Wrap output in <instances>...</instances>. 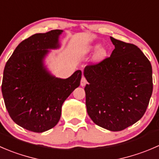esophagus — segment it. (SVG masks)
Returning <instances> with one entry per match:
<instances>
[{
  "label": "esophagus",
  "instance_id": "34e87169",
  "mask_svg": "<svg viewBox=\"0 0 159 159\" xmlns=\"http://www.w3.org/2000/svg\"><path fill=\"white\" fill-rule=\"evenodd\" d=\"M87 80H86V78H84V76H82V78H81V86H84L86 84H87Z\"/></svg>",
  "mask_w": 159,
  "mask_h": 159
}]
</instances>
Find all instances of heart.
I'll use <instances>...</instances> for the list:
<instances>
[{
    "label": "heart",
    "instance_id": "heart-1",
    "mask_svg": "<svg viewBox=\"0 0 159 159\" xmlns=\"http://www.w3.org/2000/svg\"><path fill=\"white\" fill-rule=\"evenodd\" d=\"M92 47L89 49V50H92ZM107 55V50L104 48V47H102L99 50L97 51L96 54H95V59L96 60H102L103 58H105Z\"/></svg>",
    "mask_w": 159,
    "mask_h": 159
}]
</instances>
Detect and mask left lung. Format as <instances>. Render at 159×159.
<instances>
[{
	"mask_svg": "<svg viewBox=\"0 0 159 159\" xmlns=\"http://www.w3.org/2000/svg\"><path fill=\"white\" fill-rule=\"evenodd\" d=\"M110 39L115 46L110 57L84 68L85 103L96 125L120 131L138 122L147 109L153 90L152 67L137 46Z\"/></svg>",
	"mask_w": 159,
	"mask_h": 159,
	"instance_id": "8db88e82",
	"label": "left lung"
}]
</instances>
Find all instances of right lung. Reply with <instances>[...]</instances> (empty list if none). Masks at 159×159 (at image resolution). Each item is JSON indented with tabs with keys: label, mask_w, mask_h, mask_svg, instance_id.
Wrapping results in <instances>:
<instances>
[{
	"label": "right lung",
	"mask_w": 159,
	"mask_h": 159,
	"mask_svg": "<svg viewBox=\"0 0 159 159\" xmlns=\"http://www.w3.org/2000/svg\"><path fill=\"white\" fill-rule=\"evenodd\" d=\"M62 30L34 34L16 47L6 63L1 91L14 122L36 133L57 124L64 102L80 85L81 71L67 79L50 75L43 65L47 49L58 47Z\"/></svg>",
	"instance_id": "right-lung-1"
}]
</instances>
